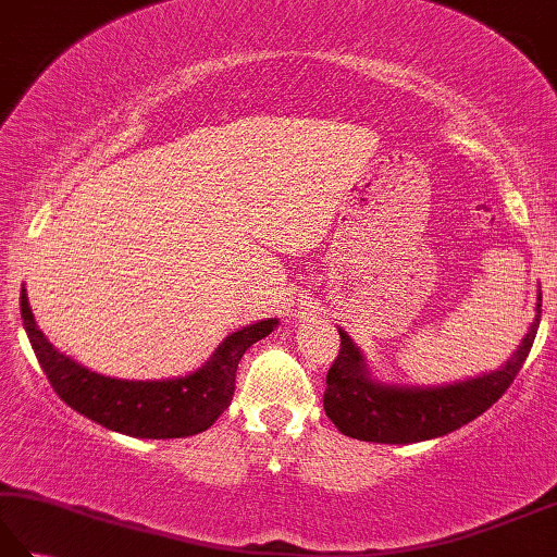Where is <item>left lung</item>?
I'll use <instances>...</instances> for the list:
<instances>
[{
	"label": "left lung",
	"instance_id": "8db88e82",
	"mask_svg": "<svg viewBox=\"0 0 557 557\" xmlns=\"http://www.w3.org/2000/svg\"><path fill=\"white\" fill-rule=\"evenodd\" d=\"M541 323V292L536 318L522 345L498 371L449 385H389L375 381L361 349L345 330L339 354L327 371L323 407L339 433L366 443L409 445L453 433L474 421L498 401L522 369Z\"/></svg>",
	"mask_w": 557,
	"mask_h": 557
}]
</instances>
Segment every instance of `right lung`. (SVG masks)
Here are the masks:
<instances>
[{
  "mask_svg": "<svg viewBox=\"0 0 557 557\" xmlns=\"http://www.w3.org/2000/svg\"><path fill=\"white\" fill-rule=\"evenodd\" d=\"M21 318L47 381L71 409L110 431L152 441L208 431L230 407L236 366L244 351L280 325L277 318H268L236 330L220 342L198 371L188 375L168 381H124L90 371L54 349L35 325L26 287H21Z\"/></svg>",
  "mask_w": 557,
  "mask_h": 557,
  "instance_id": "right-lung-1",
  "label": "right lung"
}]
</instances>
